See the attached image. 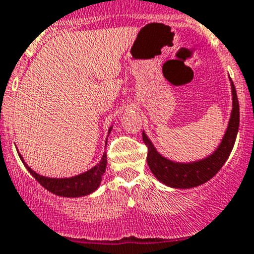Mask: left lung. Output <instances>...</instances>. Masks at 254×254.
Listing matches in <instances>:
<instances>
[{"label": "left lung", "instance_id": "left-lung-1", "mask_svg": "<svg viewBox=\"0 0 254 254\" xmlns=\"http://www.w3.org/2000/svg\"><path fill=\"white\" fill-rule=\"evenodd\" d=\"M231 92L232 111L226 132L216 150L205 158L188 163L173 162L158 153L145 131H142V140L147 146V158H146L147 165L158 181L172 188L189 189L210 181L221 170L236 141L238 125H240V106H238L236 88L232 82Z\"/></svg>", "mask_w": 254, "mask_h": 254}]
</instances>
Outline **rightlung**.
Segmentation results:
<instances>
[{"label": "right lung", "mask_w": 254, "mask_h": 254, "mask_svg": "<svg viewBox=\"0 0 254 254\" xmlns=\"http://www.w3.org/2000/svg\"><path fill=\"white\" fill-rule=\"evenodd\" d=\"M112 131V127H109V132ZM108 140V139H107ZM107 143V142H106ZM19 157L22 162L24 163L25 168L29 171V173L44 187L49 191L53 194L60 196H66V198H77V196L88 195V194L93 193L101 184L102 178H103L104 172H106L107 167V153L104 152L102 156L101 161L97 166L92 167L87 172L81 173L75 177H70V178H50V177H44L38 175L37 172L32 170L27 163L24 162L23 157Z\"/></svg>", "instance_id": "1"}]
</instances>
